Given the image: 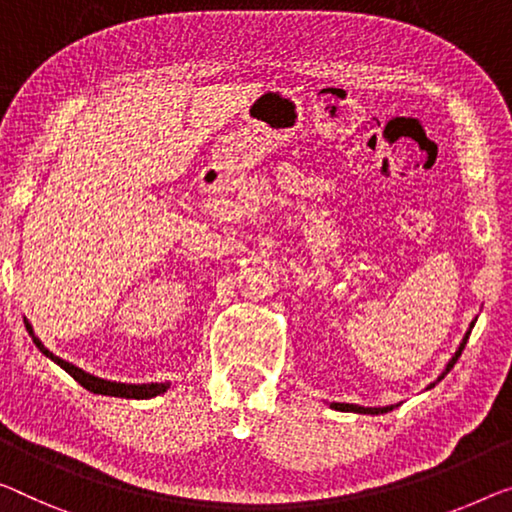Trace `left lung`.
<instances>
[{"label": "left lung", "mask_w": 512, "mask_h": 512, "mask_svg": "<svg viewBox=\"0 0 512 512\" xmlns=\"http://www.w3.org/2000/svg\"><path fill=\"white\" fill-rule=\"evenodd\" d=\"M474 324L476 322H471L469 324V331L464 333V338H462V342H460V347H457V352L453 354V358L451 361L446 363V370L441 372V375L437 377V381H441L444 379L448 372L453 370V365L457 363V358L462 356V349H464V345H467V340H469V333H471V329H474ZM437 381H434V384H437ZM434 384H430L427 388H434ZM331 407L333 409H338V411H354V414H372V416H379V414H388V411H393L395 407H398V404H388V407H361V404H347V402H331Z\"/></svg>", "instance_id": "8db88e82"}]
</instances>
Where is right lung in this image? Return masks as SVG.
<instances>
[{"mask_svg": "<svg viewBox=\"0 0 512 512\" xmlns=\"http://www.w3.org/2000/svg\"><path fill=\"white\" fill-rule=\"evenodd\" d=\"M25 326H27L29 335H32L34 345L41 349V352L48 356L50 361H55L59 368H64L68 375H71L80 386H85L87 391H91V393L112 395V398H126V400H149V398H156V395H160V393H165L167 388H170V381H165V384H121V381H110V379H101V377L89 375V372L78 368V365L68 363V361H64V358L52 354L50 349L36 338L32 324H29L27 317H25Z\"/></svg>", "mask_w": 512, "mask_h": 512, "instance_id": "obj_1", "label": "right lung"}]
</instances>
